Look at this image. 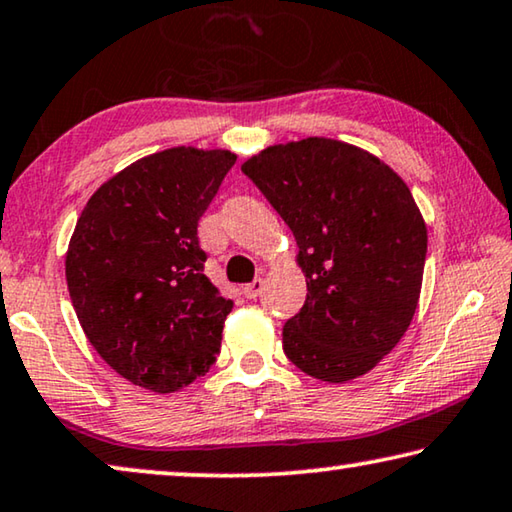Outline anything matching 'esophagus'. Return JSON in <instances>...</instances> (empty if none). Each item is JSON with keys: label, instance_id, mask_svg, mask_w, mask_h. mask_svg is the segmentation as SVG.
I'll return each instance as SVG.
<instances>
[{"label": "esophagus", "instance_id": "34e87169", "mask_svg": "<svg viewBox=\"0 0 512 512\" xmlns=\"http://www.w3.org/2000/svg\"><path fill=\"white\" fill-rule=\"evenodd\" d=\"M263 286H265L263 279H254L251 283H247L245 288H242V293H245L247 300H256V297L263 293Z\"/></svg>", "mask_w": 512, "mask_h": 512}]
</instances>
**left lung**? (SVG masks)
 <instances>
[{"mask_svg":"<svg viewBox=\"0 0 512 512\" xmlns=\"http://www.w3.org/2000/svg\"><path fill=\"white\" fill-rule=\"evenodd\" d=\"M297 242L306 302L283 325V352L316 380L375 368L410 327L428 229L405 180L336 139L270 146L242 164Z\"/></svg>","mask_w":512,"mask_h":512,"instance_id":"obj_1","label":"left lung"}]
</instances>
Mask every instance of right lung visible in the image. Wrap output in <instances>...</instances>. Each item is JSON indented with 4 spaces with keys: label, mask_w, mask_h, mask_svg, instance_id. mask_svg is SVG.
<instances>
[{
    "label": "right lung",
    "mask_w": 512,
    "mask_h": 512,
    "mask_svg": "<svg viewBox=\"0 0 512 512\" xmlns=\"http://www.w3.org/2000/svg\"><path fill=\"white\" fill-rule=\"evenodd\" d=\"M235 164L231 151L141 157L86 203L66 254L75 313L125 380L174 393L215 364L233 302L203 274L199 219Z\"/></svg>",
    "instance_id": "obj_1"
}]
</instances>
